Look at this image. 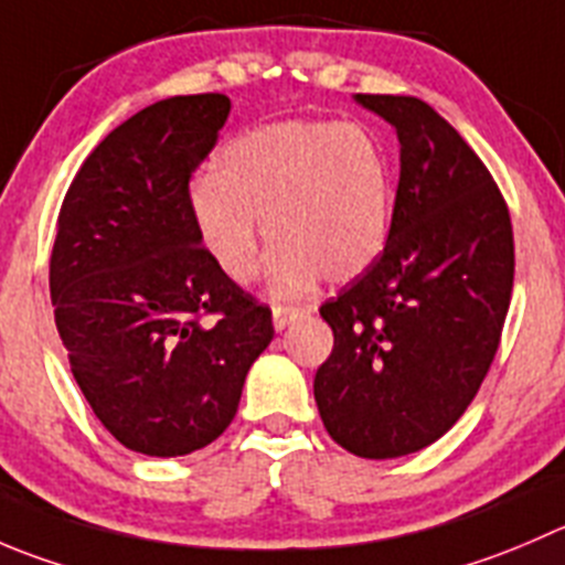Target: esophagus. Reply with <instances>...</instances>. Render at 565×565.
I'll use <instances>...</instances> for the list:
<instances>
[{
  "label": "esophagus",
  "instance_id": "34e87169",
  "mask_svg": "<svg viewBox=\"0 0 565 565\" xmlns=\"http://www.w3.org/2000/svg\"><path fill=\"white\" fill-rule=\"evenodd\" d=\"M309 311L311 309H306V306H276V309H273V328H276V331H284L289 322H295L298 317H306Z\"/></svg>",
  "mask_w": 565,
  "mask_h": 565
}]
</instances>
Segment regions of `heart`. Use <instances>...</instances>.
I'll list each match as a JSON object with an SVG mask.
<instances>
[{
	"mask_svg": "<svg viewBox=\"0 0 565 565\" xmlns=\"http://www.w3.org/2000/svg\"><path fill=\"white\" fill-rule=\"evenodd\" d=\"M392 166L359 124L284 120L228 140L193 193L206 254L234 284L262 267V239L276 250L273 289L309 292L317 278L350 281L370 270L392 232Z\"/></svg>",
	"mask_w": 565,
	"mask_h": 565,
	"instance_id": "b5f03b06",
	"label": "heart"
}]
</instances>
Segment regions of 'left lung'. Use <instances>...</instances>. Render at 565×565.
<instances>
[{
  "instance_id": "1",
  "label": "left lung",
  "mask_w": 565,
  "mask_h": 565,
  "mask_svg": "<svg viewBox=\"0 0 565 565\" xmlns=\"http://www.w3.org/2000/svg\"><path fill=\"white\" fill-rule=\"evenodd\" d=\"M394 126L399 182L383 254L320 306L333 350L315 375L328 436L359 458L434 445L478 394L513 292V228L489 168L414 96L359 93Z\"/></svg>"
}]
</instances>
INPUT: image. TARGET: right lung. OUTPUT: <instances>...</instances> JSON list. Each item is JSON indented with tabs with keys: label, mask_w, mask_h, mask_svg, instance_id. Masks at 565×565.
<instances>
[{
	"label": "right lung",
	"mask_w": 565,
	"mask_h": 565,
	"mask_svg": "<svg viewBox=\"0 0 565 565\" xmlns=\"http://www.w3.org/2000/svg\"><path fill=\"white\" fill-rule=\"evenodd\" d=\"M228 109L223 93L140 109L60 206L49 292L71 372L104 428L143 456L212 445L273 339L270 309L223 276L193 221L190 179Z\"/></svg>",
	"instance_id": "obj_1"
}]
</instances>
